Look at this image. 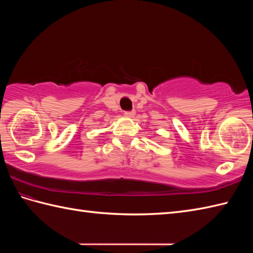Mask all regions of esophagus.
Instances as JSON below:
<instances>
[{
	"instance_id": "obj_1",
	"label": "esophagus",
	"mask_w": 253,
	"mask_h": 253,
	"mask_svg": "<svg viewBox=\"0 0 253 253\" xmlns=\"http://www.w3.org/2000/svg\"><path fill=\"white\" fill-rule=\"evenodd\" d=\"M135 114H136V113L133 112V111H130V112H125V116H126V117H128V118H131V117H133V116H135Z\"/></svg>"
}]
</instances>
